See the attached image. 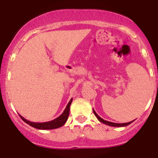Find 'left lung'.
I'll use <instances>...</instances> for the list:
<instances>
[{
    "mask_svg": "<svg viewBox=\"0 0 158 158\" xmlns=\"http://www.w3.org/2000/svg\"><path fill=\"white\" fill-rule=\"evenodd\" d=\"M93 113H94V115H96V117L97 118H98V120L100 121V122L106 124V125H108V126H111V127H126V126H128V125H130V124L131 123L133 122V121H131V122H129V123H112V122H109V121H107V120H104V119H103L102 118H100V116H99L97 114H96V111H94V109H93Z\"/></svg>",
    "mask_w": 158,
    "mask_h": 158,
    "instance_id": "8db88e82",
    "label": "left lung"
}]
</instances>
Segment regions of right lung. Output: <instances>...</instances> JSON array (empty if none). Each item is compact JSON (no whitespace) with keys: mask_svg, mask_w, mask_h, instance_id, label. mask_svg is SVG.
<instances>
[{"mask_svg":"<svg viewBox=\"0 0 158 158\" xmlns=\"http://www.w3.org/2000/svg\"><path fill=\"white\" fill-rule=\"evenodd\" d=\"M73 101V99H71L69 100V102L67 104L65 109L64 110V111L62 112V114L60 116H58V118H56L54 120L49 121V122H45V123H34L28 121L27 119L23 118V116L19 115L20 118L23 119V121H24L26 123H27L28 125H30L32 127H35L36 129L39 130H52V129H56V128H59L61 127H62L64 124L65 123V122L68 119V117L69 115V108H70V104Z\"/></svg>","mask_w":158,"mask_h":158,"instance_id":"obj_1","label":"right lung"}]
</instances>
